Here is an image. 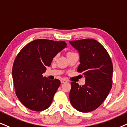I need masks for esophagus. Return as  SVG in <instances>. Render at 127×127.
<instances>
[{"label":"esophagus","mask_w":127,"mask_h":127,"mask_svg":"<svg viewBox=\"0 0 127 127\" xmlns=\"http://www.w3.org/2000/svg\"><path fill=\"white\" fill-rule=\"evenodd\" d=\"M60 81H61V83H64V82H66L67 81L65 79H62L60 80Z\"/></svg>","instance_id":"esophagus-1"}]
</instances>
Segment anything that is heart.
Returning <instances> with one entry per match:
<instances>
[{
    "label": "heart",
    "mask_w": 127,
    "mask_h": 127,
    "mask_svg": "<svg viewBox=\"0 0 127 127\" xmlns=\"http://www.w3.org/2000/svg\"><path fill=\"white\" fill-rule=\"evenodd\" d=\"M73 53V52H68V53H67V55H68V54H70V53Z\"/></svg>",
    "instance_id": "obj_1"
}]
</instances>
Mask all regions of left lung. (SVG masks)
I'll return each mask as SVG.
<instances>
[{
  "mask_svg": "<svg viewBox=\"0 0 127 127\" xmlns=\"http://www.w3.org/2000/svg\"><path fill=\"white\" fill-rule=\"evenodd\" d=\"M70 43L80 56L77 71L85 77V84L71 82L69 97L72 106L81 112L88 113L99 107L112 87L113 65L104 46L93 39L72 40Z\"/></svg>",
  "mask_w": 127,
  "mask_h": 127,
  "instance_id": "1",
  "label": "left lung"
}]
</instances>
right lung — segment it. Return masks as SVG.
I'll use <instances>...</instances> for the list:
<instances>
[{"mask_svg":"<svg viewBox=\"0 0 127 127\" xmlns=\"http://www.w3.org/2000/svg\"><path fill=\"white\" fill-rule=\"evenodd\" d=\"M65 41L34 40L20 50L15 59L12 76L16 94L21 103L31 110L48 109L60 85L59 79L43 77L53 58L65 48Z\"/></svg>","mask_w":127,"mask_h":127,"instance_id":"right-lung-1","label":"right lung"}]
</instances>
